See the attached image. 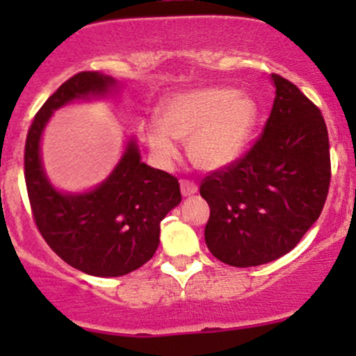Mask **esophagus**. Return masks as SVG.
Returning a JSON list of instances; mask_svg holds the SVG:
<instances>
[{"label": "esophagus", "instance_id": "1", "mask_svg": "<svg viewBox=\"0 0 356 356\" xmlns=\"http://www.w3.org/2000/svg\"><path fill=\"white\" fill-rule=\"evenodd\" d=\"M198 191V186L195 184V182L193 181H181V193H182V196H186V198H188V196H193L195 195V193Z\"/></svg>", "mask_w": 356, "mask_h": 356}]
</instances>
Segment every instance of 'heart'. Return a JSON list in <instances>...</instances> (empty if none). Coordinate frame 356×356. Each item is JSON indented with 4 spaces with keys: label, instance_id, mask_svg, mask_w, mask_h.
I'll list each match as a JSON object with an SVG mask.
<instances>
[{
    "label": "heart",
    "instance_id": "1",
    "mask_svg": "<svg viewBox=\"0 0 356 356\" xmlns=\"http://www.w3.org/2000/svg\"><path fill=\"white\" fill-rule=\"evenodd\" d=\"M160 124H146L143 138L161 163L188 143L189 160L201 170H222L239 160L258 122V106L232 88H200L170 96L158 110Z\"/></svg>",
    "mask_w": 356,
    "mask_h": 356
}]
</instances>
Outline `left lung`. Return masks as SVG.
Wrapping results in <instances>:
<instances>
[{
  "instance_id": "8db88e82",
  "label": "left lung",
  "mask_w": 356,
  "mask_h": 356,
  "mask_svg": "<svg viewBox=\"0 0 356 356\" xmlns=\"http://www.w3.org/2000/svg\"><path fill=\"white\" fill-rule=\"evenodd\" d=\"M275 99L245 156L203 179L210 207L204 241L232 267L289 253L324 208L331 184L329 136L321 110L288 79L272 74Z\"/></svg>"
}]
</instances>
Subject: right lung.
Segmentation results:
<instances>
[{
  "label": "right lung",
  "instance_id": "obj_1",
  "mask_svg": "<svg viewBox=\"0 0 356 356\" xmlns=\"http://www.w3.org/2000/svg\"><path fill=\"white\" fill-rule=\"evenodd\" d=\"M115 89L117 81L99 72H79L63 82L35 113L24 155L25 184L39 232L63 261L96 277H118L145 265L160 245V222L182 200L177 179L143 163L134 139L113 172L91 191L62 193L48 181L41 136L53 111Z\"/></svg>",
  "mask_w": 356,
  "mask_h": 356
}]
</instances>
